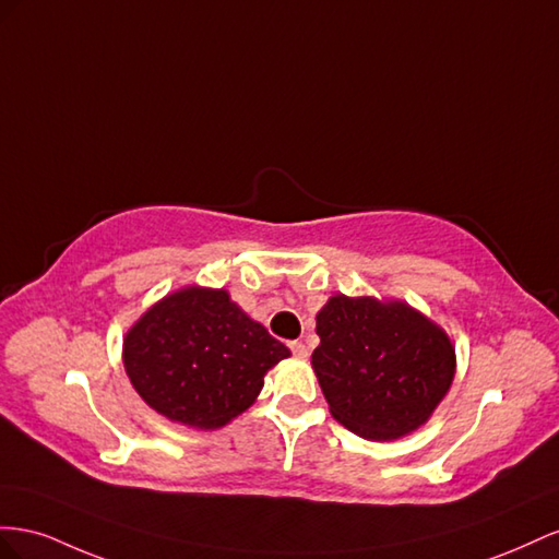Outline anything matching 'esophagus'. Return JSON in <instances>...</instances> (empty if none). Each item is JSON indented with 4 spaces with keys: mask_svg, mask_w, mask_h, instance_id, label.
<instances>
[{
    "mask_svg": "<svg viewBox=\"0 0 559 559\" xmlns=\"http://www.w3.org/2000/svg\"><path fill=\"white\" fill-rule=\"evenodd\" d=\"M290 348H293V354H295L297 358H301V360L309 358V348H307L305 344H301V342H290Z\"/></svg>",
    "mask_w": 559,
    "mask_h": 559,
    "instance_id": "1",
    "label": "esophagus"
}]
</instances>
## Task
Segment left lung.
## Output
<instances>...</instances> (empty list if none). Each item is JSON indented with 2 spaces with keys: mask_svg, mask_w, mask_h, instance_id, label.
Listing matches in <instances>:
<instances>
[{
  "mask_svg": "<svg viewBox=\"0 0 559 559\" xmlns=\"http://www.w3.org/2000/svg\"><path fill=\"white\" fill-rule=\"evenodd\" d=\"M316 334L311 368L330 414L365 440L414 433L454 381L450 334L403 299L332 295Z\"/></svg>",
  "mask_w": 559,
  "mask_h": 559,
  "instance_id": "1",
  "label": "left lung"
}]
</instances>
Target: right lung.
Listing matches in <instances>:
<instances>
[{
	"mask_svg": "<svg viewBox=\"0 0 559 559\" xmlns=\"http://www.w3.org/2000/svg\"><path fill=\"white\" fill-rule=\"evenodd\" d=\"M121 358L154 412L173 424L217 430L252 407L266 372L290 358V348L227 290L185 285L129 328Z\"/></svg>",
	"mask_w": 559,
	"mask_h": 559,
	"instance_id": "right-lung-1",
	"label": "right lung"
}]
</instances>
